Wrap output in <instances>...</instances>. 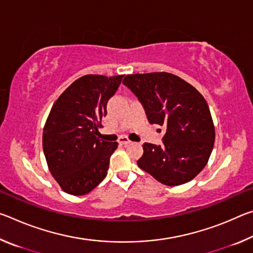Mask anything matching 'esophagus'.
I'll use <instances>...</instances> for the list:
<instances>
[{
  "label": "esophagus",
  "instance_id": "34e87169",
  "mask_svg": "<svg viewBox=\"0 0 253 253\" xmlns=\"http://www.w3.org/2000/svg\"><path fill=\"white\" fill-rule=\"evenodd\" d=\"M118 143L122 144V145H127V144L130 143V140L128 139V137L122 136V137H119V138H118Z\"/></svg>",
  "mask_w": 253,
  "mask_h": 253
}]
</instances>
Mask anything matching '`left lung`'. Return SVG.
<instances>
[{"label":"left lung","instance_id":"8db88e82","mask_svg":"<svg viewBox=\"0 0 253 253\" xmlns=\"http://www.w3.org/2000/svg\"><path fill=\"white\" fill-rule=\"evenodd\" d=\"M123 84L138 97L148 122L165 128L163 144L145 143L137 164L165 185L190 182L207 165L215 139L207 100L169 72L127 75Z\"/></svg>","mask_w":253,"mask_h":253}]
</instances>
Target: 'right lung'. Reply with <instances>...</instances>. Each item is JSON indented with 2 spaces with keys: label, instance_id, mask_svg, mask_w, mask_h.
Listing matches in <instances>:
<instances>
[{
  "label": "right lung",
  "instance_id": "right-lung-1",
  "mask_svg": "<svg viewBox=\"0 0 253 253\" xmlns=\"http://www.w3.org/2000/svg\"><path fill=\"white\" fill-rule=\"evenodd\" d=\"M123 77L83 76L60 95L50 110L42 146L50 173L68 194H87L106 177L118 143L100 139L98 128Z\"/></svg>",
  "mask_w": 253,
  "mask_h": 253
}]
</instances>
